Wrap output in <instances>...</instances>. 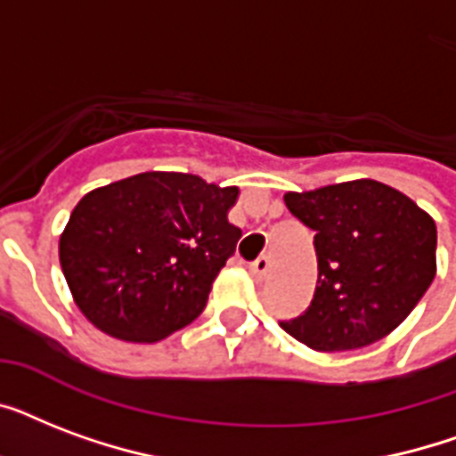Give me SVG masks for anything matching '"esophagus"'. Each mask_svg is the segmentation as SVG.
<instances>
[{
  "label": "esophagus",
  "mask_w": 456,
  "mask_h": 456,
  "mask_svg": "<svg viewBox=\"0 0 456 456\" xmlns=\"http://www.w3.org/2000/svg\"><path fill=\"white\" fill-rule=\"evenodd\" d=\"M267 274H270V260L267 257H257L256 263L250 265V277L256 279L257 284H263Z\"/></svg>",
  "instance_id": "esophagus-1"
}]
</instances>
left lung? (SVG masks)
<instances>
[{
	"mask_svg": "<svg viewBox=\"0 0 456 456\" xmlns=\"http://www.w3.org/2000/svg\"><path fill=\"white\" fill-rule=\"evenodd\" d=\"M286 208L314 229L317 289L298 319L281 322L303 346L333 353L395 331L436 277V222L376 179L289 191Z\"/></svg>",
	"mask_w": 456,
	"mask_h": 456,
	"instance_id": "left-lung-1",
	"label": "left lung"
}]
</instances>
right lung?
I'll return each mask as SVG.
<instances>
[{"label": "right lung", "instance_id": "add662e5", "mask_svg": "<svg viewBox=\"0 0 456 456\" xmlns=\"http://www.w3.org/2000/svg\"><path fill=\"white\" fill-rule=\"evenodd\" d=\"M239 186L186 172H142L85 193L59 239V260L85 317L127 343L191 324L241 229L227 215Z\"/></svg>", "mask_w": 456, "mask_h": 456}]
</instances>
